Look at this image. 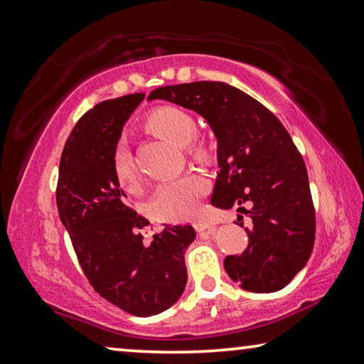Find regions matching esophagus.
I'll return each mask as SVG.
<instances>
[{
  "instance_id": "obj_1",
  "label": "esophagus",
  "mask_w": 364,
  "mask_h": 364,
  "mask_svg": "<svg viewBox=\"0 0 364 364\" xmlns=\"http://www.w3.org/2000/svg\"><path fill=\"white\" fill-rule=\"evenodd\" d=\"M194 228H196V231H210V230H213L215 228V225L212 223L210 220H207V218H200V220H196L194 221Z\"/></svg>"
}]
</instances>
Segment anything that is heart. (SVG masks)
I'll list each match as a JSON object with an SVG mask.
<instances>
[{
    "label": "heart",
    "mask_w": 364,
    "mask_h": 364,
    "mask_svg": "<svg viewBox=\"0 0 364 364\" xmlns=\"http://www.w3.org/2000/svg\"><path fill=\"white\" fill-rule=\"evenodd\" d=\"M146 130L170 143L184 147L186 156L200 164H210L217 157L215 144L196 133V120L188 110L175 106L154 109L144 120ZM112 173L123 191L136 189L138 170L134 157L123 141L115 146L112 154ZM208 183L199 173H188L164 183L157 189L152 208L157 217L164 220H184L194 217L207 194Z\"/></svg>",
    "instance_id": "heart-1"
}]
</instances>
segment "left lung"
<instances>
[{
  "instance_id": "1",
  "label": "left lung",
  "mask_w": 364,
  "mask_h": 364,
  "mask_svg": "<svg viewBox=\"0 0 364 364\" xmlns=\"http://www.w3.org/2000/svg\"><path fill=\"white\" fill-rule=\"evenodd\" d=\"M147 100L194 110L217 136L210 204L250 218L247 249L225 258L228 276L250 292L286 287L310 258L316 230L306 167L291 134L263 104L223 82L162 86Z\"/></svg>"
}]
</instances>
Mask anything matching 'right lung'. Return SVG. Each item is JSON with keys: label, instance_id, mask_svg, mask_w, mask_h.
I'll use <instances>...</instances> for the list:
<instances>
[{"label": "right lung", "instance_id": "add662e5", "mask_svg": "<svg viewBox=\"0 0 364 364\" xmlns=\"http://www.w3.org/2000/svg\"><path fill=\"white\" fill-rule=\"evenodd\" d=\"M144 100L127 95L96 104L73 127L59 164V218L95 291L134 316L159 315L184 292V252L194 241L191 225L168 226L143 242L149 225L125 205L112 173V154L125 122Z\"/></svg>", "mask_w": 364, "mask_h": 364}]
</instances>
